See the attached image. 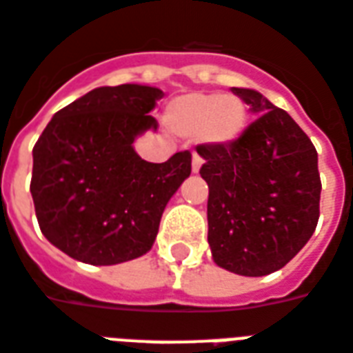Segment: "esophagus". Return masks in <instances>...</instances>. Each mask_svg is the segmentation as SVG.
<instances>
[{
  "instance_id": "obj_1",
  "label": "esophagus",
  "mask_w": 353,
  "mask_h": 353,
  "mask_svg": "<svg viewBox=\"0 0 353 353\" xmlns=\"http://www.w3.org/2000/svg\"><path fill=\"white\" fill-rule=\"evenodd\" d=\"M201 165H203V159L199 158L197 154H194V158H192V171H194V173H199Z\"/></svg>"
}]
</instances>
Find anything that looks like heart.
Here are the masks:
<instances>
[{
    "label": "heart",
    "mask_w": 353,
    "mask_h": 353,
    "mask_svg": "<svg viewBox=\"0 0 353 353\" xmlns=\"http://www.w3.org/2000/svg\"><path fill=\"white\" fill-rule=\"evenodd\" d=\"M165 122L182 137L199 135L205 145L230 146L246 130L248 109L225 94H186L167 107Z\"/></svg>",
    "instance_id": "b5f03b06"
}]
</instances>
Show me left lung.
I'll return each instance as SVG.
<instances>
[{
  "mask_svg": "<svg viewBox=\"0 0 353 353\" xmlns=\"http://www.w3.org/2000/svg\"><path fill=\"white\" fill-rule=\"evenodd\" d=\"M258 118L230 146L201 145L208 244L218 267L241 276L282 269L320 218L318 152L285 110L250 88H231Z\"/></svg>",
  "mask_w": 353,
  "mask_h": 353,
  "instance_id": "8db88e82",
  "label": "left lung"
}]
</instances>
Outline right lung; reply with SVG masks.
Segmentation results:
<instances>
[{
  "mask_svg": "<svg viewBox=\"0 0 353 353\" xmlns=\"http://www.w3.org/2000/svg\"><path fill=\"white\" fill-rule=\"evenodd\" d=\"M163 92L101 86L58 110L33 146L32 192L48 243L90 265H117L150 250L167 203L192 173V154L163 163L133 143L158 130L148 114Z\"/></svg>",
  "mask_w": 353,
  "mask_h": 353,
  "instance_id": "1",
  "label": "right lung"
}]
</instances>
